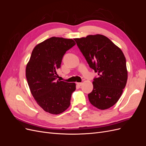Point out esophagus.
Wrapping results in <instances>:
<instances>
[{
    "label": "esophagus",
    "mask_w": 146,
    "mask_h": 146,
    "mask_svg": "<svg viewBox=\"0 0 146 146\" xmlns=\"http://www.w3.org/2000/svg\"><path fill=\"white\" fill-rule=\"evenodd\" d=\"M82 84H83L82 83H77V85L79 86H81L82 85Z\"/></svg>",
    "instance_id": "34e87169"
}]
</instances>
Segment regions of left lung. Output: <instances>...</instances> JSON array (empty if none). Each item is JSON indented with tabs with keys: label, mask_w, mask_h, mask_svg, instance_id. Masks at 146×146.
<instances>
[{
	"label": "left lung",
	"mask_w": 146,
	"mask_h": 146,
	"mask_svg": "<svg viewBox=\"0 0 146 146\" xmlns=\"http://www.w3.org/2000/svg\"><path fill=\"white\" fill-rule=\"evenodd\" d=\"M89 64L98 74L93 90L88 94L90 103L100 110L115 104L122 94L127 80L125 57L117 46L104 35H88L75 39Z\"/></svg>",
	"instance_id": "1"
}]
</instances>
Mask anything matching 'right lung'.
<instances>
[{
  "label": "right lung",
  "instance_id": "1",
  "mask_svg": "<svg viewBox=\"0 0 146 146\" xmlns=\"http://www.w3.org/2000/svg\"><path fill=\"white\" fill-rule=\"evenodd\" d=\"M76 44L72 39L52 37L33 48L26 66V78L37 104L50 114L64 111L70 104L76 83L56 80V70L66 51Z\"/></svg>",
  "mask_w": 146,
  "mask_h": 146
}]
</instances>
